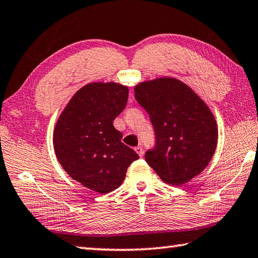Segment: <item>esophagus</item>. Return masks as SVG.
<instances>
[{
    "label": "esophagus",
    "mask_w": 258,
    "mask_h": 258,
    "mask_svg": "<svg viewBox=\"0 0 258 258\" xmlns=\"http://www.w3.org/2000/svg\"><path fill=\"white\" fill-rule=\"evenodd\" d=\"M135 151H136V153L137 154L141 156V157H143V155H144V151H143V148L141 147V146H137L136 148H135Z\"/></svg>",
    "instance_id": "1"
}]
</instances>
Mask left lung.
I'll list each match as a JSON object with an SVG mask.
<instances>
[{"label": "left lung", "mask_w": 258, "mask_h": 258, "mask_svg": "<svg viewBox=\"0 0 258 258\" xmlns=\"http://www.w3.org/2000/svg\"><path fill=\"white\" fill-rule=\"evenodd\" d=\"M134 90L155 130L156 146L146 152L147 164L165 183L189 182L215 153L219 130L214 114L188 85L171 77L143 81Z\"/></svg>", "instance_id": "left-lung-1"}]
</instances>
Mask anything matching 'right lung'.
Returning a JSON list of instances; mask_svg holds the SVG:
<instances>
[{
    "label": "right lung",
    "mask_w": 258,
    "mask_h": 258,
    "mask_svg": "<svg viewBox=\"0 0 258 258\" xmlns=\"http://www.w3.org/2000/svg\"><path fill=\"white\" fill-rule=\"evenodd\" d=\"M128 94L126 86L114 81L85 85L71 97L54 128V152L62 168L77 182L103 195L119 188L128 166L139 159L113 126Z\"/></svg>",
    "instance_id": "1"
}]
</instances>
